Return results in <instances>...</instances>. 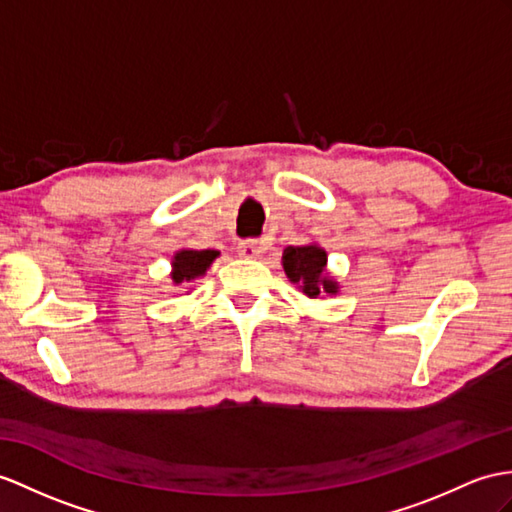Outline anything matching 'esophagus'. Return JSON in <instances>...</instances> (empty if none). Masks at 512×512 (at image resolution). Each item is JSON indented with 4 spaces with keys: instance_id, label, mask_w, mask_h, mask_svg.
Segmentation results:
<instances>
[{
    "instance_id": "34e87169",
    "label": "esophagus",
    "mask_w": 512,
    "mask_h": 512,
    "mask_svg": "<svg viewBox=\"0 0 512 512\" xmlns=\"http://www.w3.org/2000/svg\"><path fill=\"white\" fill-rule=\"evenodd\" d=\"M236 252H239V256L243 258H258L260 254L265 252V243L263 241H241L239 247H236Z\"/></svg>"
}]
</instances>
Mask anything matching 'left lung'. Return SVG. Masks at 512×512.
I'll return each instance as SVG.
<instances>
[{
  "label": "left lung",
  "mask_w": 512,
  "mask_h": 512,
  "mask_svg": "<svg viewBox=\"0 0 512 512\" xmlns=\"http://www.w3.org/2000/svg\"><path fill=\"white\" fill-rule=\"evenodd\" d=\"M328 254L319 245H302V247H286L282 254V267L286 278L293 284H299L302 293L308 297H319L321 293L334 295L339 291L328 273Z\"/></svg>",
  "instance_id": "left-lung-1"
}]
</instances>
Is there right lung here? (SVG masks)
Instances as JSON below:
<instances>
[{"label": "right lung", "instance_id": "1", "mask_svg": "<svg viewBox=\"0 0 512 512\" xmlns=\"http://www.w3.org/2000/svg\"><path fill=\"white\" fill-rule=\"evenodd\" d=\"M217 256L219 252H215V249H180L171 260L173 284L180 286L202 278Z\"/></svg>", "mask_w": 512, "mask_h": 512}]
</instances>
